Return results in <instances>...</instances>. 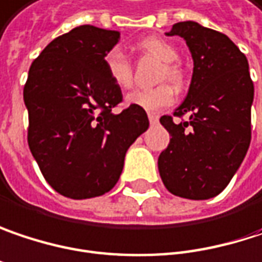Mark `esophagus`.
I'll return each instance as SVG.
<instances>
[{
    "instance_id": "1",
    "label": "esophagus",
    "mask_w": 262,
    "mask_h": 262,
    "mask_svg": "<svg viewBox=\"0 0 262 262\" xmlns=\"http://www.w3.org/2000/svg\"><path fill=\"white\" fill-rule=\"evenodd\" d=\"M148 120H150V123L151 124H157L159 123V115H156V114H148Z\"/></svg>"
}]
</instances>
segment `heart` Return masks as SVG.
I'll return each instance as SVG.
<instances>
[{"label":"heart","mask_w":262,"mask_h":262,"mask_svg":"<svg viewBox=\"0 0 262 262\" xmlns=\"http://www.w3.org/2000/svg\"><path fill=\"white\" fill-rule=\"evenodd\" d=\"M139 48L151 54L157 60L163 62V67L159 72L157 82L169 81L172 85H181L183 70L176 61L179 60V51L169 41L160 37H147L139 41ZM105 70L111 82L121 90L130 88L133 83L132 64L124 52L118 48H114L103 58ZM174 102V91L168 83H160L155 88H141L135 90L127 96V103L133 106L142 107L145 111H159L169 106Z\"/></svg>","instance_id":"obj_1"}]
</instances>
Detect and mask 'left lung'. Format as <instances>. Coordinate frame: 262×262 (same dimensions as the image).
<instances>
[{
	"label": "left lung",
	"mask_w": 262,
	"mask_h": 262,
	"mask_svg": "<svg viewBox=\"0 0 262 262\" xmlns=\"http://www.w3.org/2000/svg\"><path fill=\"white\" fill-rule=\"evenodd\" d=\"M168 36L186 40L193 75L186 100L174 112L182 121L160 117L171 138L159 156V174L172 195L208 200L228 186L249 148V64L225 34L196 22L174 24ZM186 113L189 120H182Z\"/></svg>",
	"instance_id": "1"
}]
</instances>
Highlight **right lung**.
Listing matches in <instances>:
<instances>
[{
  "label": "right lung",
  "mask_w": 262,
  "mask_h": 262,
  "mask_svg": "<svg viewBox=\"0 0 262 262\" xmlns=\"http://www.w3.org/2000/svg\"><path fill=\"white\" fill-rule=\"evenodd\" d=\"M118 38L93 25L73 28L41 51L24 86L30 150L51 187L72 200L109 192L126 151L150 124L142 107L114 112L123 94L103 58Z\"/></svg>",
  "instance_id": "add662e5"
}]
</instances>
